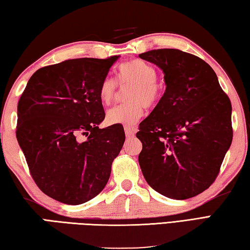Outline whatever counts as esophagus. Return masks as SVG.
<instances>
[{"instance_id": "obj_1", "label": "esophagus", "mask_w": 250, "mask_h": 250, "mask_svg": "<svg viewBox=\"0 0 250 250\" xmlns=\"http://www.w3.org/2000/svg\"><path fill=\"white\" fill-rule=\"evenodd\" d=\"M125 135L126 138H132L134 137L135 132H137V128L135 126H125Z\"/></svg>"}]
</instances>
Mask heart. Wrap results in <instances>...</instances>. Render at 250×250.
I'll return each instance as SVG.
<instances>
[{"mask_svg":"<svg viewBox=\"0 0 250 250\" xmlns=\"http://www.w3.org/2000/svg\"><path fill=\"white\" fill-rule=\"evenodd\" d=\"M118 83L122 88L131 87L125 94V101L129 103L107 111L108 125H133L143 116L144 107L149 109L155 108L164 94L163 84L157 81L156 69L143 60H133L122 64L118 70ZM117 93V82L110 76H106L99 85V99L105 105H110L116 99Z\"/></svg>","mask_w":250,"mask_h":250,"instance_id":"1","label":"heart"}]
</instances>
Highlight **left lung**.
I'll return each mask as SVG.
<instances>
[{
    "instance_id": "obj_1",
    "label": "left lung",
    "mask_w": 250,
    "mask_h": 250,
    "mask_svg": "<svg viewBox=\"0 0 250 250\" xmlns=\"http://www.w3.org/2000/svg\"><path fill=\"white\" fill-rule=\"evenodd\" d=\"M139 57L161 67L166 83L160 104L139 125L141 170L163 196L192 198L214 183L232 143L230 101L197 56L157 49Z\"/></svg>"
}]
</instances>
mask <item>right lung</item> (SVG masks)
I'll return each mask as SVG.
<instances>
[{
	"mask_svg": "<svg viewBox=\"0 0 250 250\" xmlns=\"http://www.w3.org/2000/svg\"><path fill=\"white\" fill-rule=\"evenodd\" d=\"M118 58L43 66L18 102L16 138L30 175L59 202L78 206L96 197L125 143L124 126L98 128L105 119L98 88Z\"/></svg>",
	"mask_w": 250,
	"mask_h": 250,
	"instance_id": "obj_1",
	"label": "right lung"
}]
</instances>
